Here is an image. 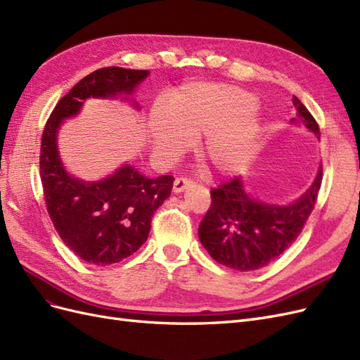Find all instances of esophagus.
Masks as SVG:
<instances>
[{"mask_svg": "<svg viewBox=\"0 0 360 360\" xmlns=\"http://www.w3.org/2000/svg\"><path fill=\"white\" fill-rule=\"evenodd\" d=\"M192 184V180L188 179V177H177L176 181H174V192L176 193H180L183 192L186 188H189Z\"/></svg>", "mask_w": 360, "mask_h": 360, "instance_id": "obj_1", "label": "esophagus"}]
</instances>
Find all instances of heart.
I'll list each match as a JSON object with an SVG mask.
<instances>
[{
	"mask_svg": "<svg viewBox=\"0 0 360 360\" xmlns=\"http://www.w3.org/2000/svg\"><path fill=\"white\" fill-rule=\"evenodd\" d=\"M257 99L238 86L195 82L181 86L169 106L156 102L148 130L155 151L165 159L181 155L192 138L202 139L200 153L217 172H231L250 158L258 136Z\"/></svg>",
	"mask_w": 360,
	"mask_h": 360,
	"instance_id": "b5f03b06",
	"label": "heart"
}]
</instances>
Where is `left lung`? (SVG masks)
I'll return each instance as SVG.
<instances>
[{
	"label": "left lung",
	"mask_w": 360,
	"mask_h": 360,
	"mask_svg": "<svg viewBox=\"0 0 360 360\" xmlns=\"http://www.w3.org/2000/svg\"><path fill=\"white\" fill-rule=\"evenodd\" d=\"M297 120L315 135V118L296 96ZM321 168L311 188L288 205L267 204L249 197L240 177L219 184L210 192L212 204L200 224L198 236L213 259L238 271L258 270L276 259L302 233L321 186Z\"/></svg>",
	"instance_id": "8db88e82"
}]
</instances>
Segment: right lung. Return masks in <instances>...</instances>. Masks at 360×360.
Segmentation results:
<instances>
[{
    "label": "right lung",
    "instance_id": "add662e5",
    "mask_svg": "<svg viewBox=\"0 0 360 360\" xmlns=\"http://www.w3.org/2000/svg\"><path fill=\"white\" fill-rule=\"evenodd\" d=\"M148 70L103 68L86 75L60 99L41 135L40 179L51 221L70 250L85 263L110 266L141 248L151 217L172 189L174 177L148 179L132 165L120 167L99 181H84L66 171L60 159L57 134L63 120L81 111L90 97L127 96Z\"/></svg>",
    "mask_w": 360,
    "mask_h": 360
}]
</instances>
